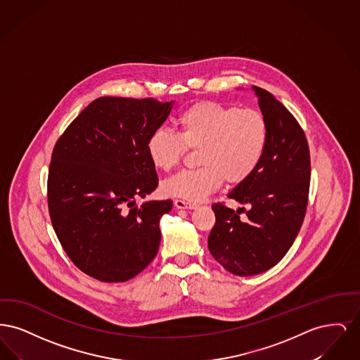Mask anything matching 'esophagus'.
<instances>
[{"label":"esophagus","instance_id":"34e87169","mask_svg":"<svg viewBox=\"0 0 360 360\" xmlns=\"http://www.w3.org/2000/svg\"><path fill=\"white\" fill-rule=\"evenodd\" d=\"M174 205L176 206L178 209H195L197 207L195 204L188 202V201H185V200H175Z\"/></svg>","mask_w":360,"mask_h":360}]
</instances>
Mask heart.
Returning <instances> with one entry per match:
<instances>
[{"instance_id": "1", "label": "heart", "mask_w": 360, "mask_h": 360, "mask_svg": "<svg viewBox=\"0 0 360 360\" xmlns=\"http://www.w3.org/2000/svg\"><path fill=\"white\" fill-rule=\"evenodd\" d=\"M176 134L156 129L147 141V153L156 169L170 172L188 150H197L200 167L178 172L163 182L166 195L202 201L224 179L238 185L257 170L269 141V125L255 109L223 103H198L176 120Z\"/></svg>"}]
</instances>
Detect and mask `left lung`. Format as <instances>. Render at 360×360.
<instances>
[{
	"label": "left lung",
	"instance_id": "8db88e82",
	"mask_svg": "<svg viewBox=\"0 0 360 360\" xmlns=\"http://www.w3.org/2000/svg\"><path fill=\"white\" fill-rule=\"evenodd\" d=\"M254 91L269 125L267 147L257 170L228 194L248 209L213 204L216 223L207 238L212 257L239 276L267 271L286 255L304 223L310 184L301 125L271 93L257 86Z\"/></svg>",
	"mask_w": 360,
	"mask_h": 360
}]
</instances>
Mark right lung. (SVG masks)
<instances>
[{"instance_id": "right-lung-1", "label": "right lung", "mask_w": 360, "mask_h": 360, "mask_svg": "<svg viewBox=\"0 0 360 360\" xmlns=\"http://www.w3.org/2000/svg\"><path fill=\"white\" fill-rule=\"evenodd\" d=\"M172 103L100 97L58 139L47 195L53 231L71 262L101 282H125L156 257L172 200L136 205L158 188L148 137Z\"/></svg>"}]
</instances>
